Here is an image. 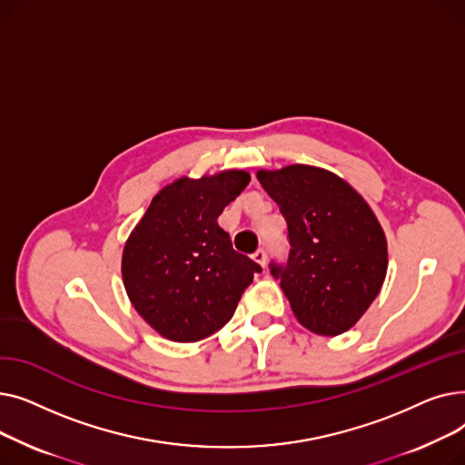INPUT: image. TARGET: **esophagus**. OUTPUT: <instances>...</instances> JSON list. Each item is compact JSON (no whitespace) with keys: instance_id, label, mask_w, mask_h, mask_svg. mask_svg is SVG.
<instances>
[{"instance_id":"34e87169","label":"esophagus","mask_w":465,"mask_h":465,"mask_svg":"<svg viewBox=\"0 0 465 465\" xmlns=\"http://www.w3.org/2000/svg\"><path fill=\"white\" fill-rule=\"evenodd\" d=\"M252 260L263 267V265H265V260H267V254H265V251H263V249H258V251L252 254Z\"/></svg>"}]
</instances>
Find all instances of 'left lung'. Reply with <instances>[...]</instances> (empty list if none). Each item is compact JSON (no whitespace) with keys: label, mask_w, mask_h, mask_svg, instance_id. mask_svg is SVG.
<instances>
[{"label":"left lung","mask_w":465,"mask_h":465,"mask_svg":"<svg viewBox=\"0 0 465 465\" xmlns=\"http://www.w3.org/2000/svg\"><path fill=\"white\" fill-rule=\"evenodd\" d=\"M288 224L290 256L272 273L298 322L316 335L349 331L379 296L388 242L373 209L328 169L292 163L256 173Z\"/></svg>","instance_id":"left-lung-1"}]
</instances>
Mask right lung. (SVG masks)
Returning a JSON list of instances; mask_svg holds the SVG:
<instances>
[{"label":"right lung","mask_w":465,"mask_h":465,"mask_svg":"<svg viewBox=\"0 0 465 465\" xmlns=\"http://www.w3.org/2000/svg\"><path fill=\"white\" fill-rule=\"evenodd\" d=\"M251 183L242 169L165 184L122 251V281L141 319L177 343L223 328L262 267L232 247L218 226L224 207Z\"/></svg>","instance_id":"add662e5"}]
</instances>
